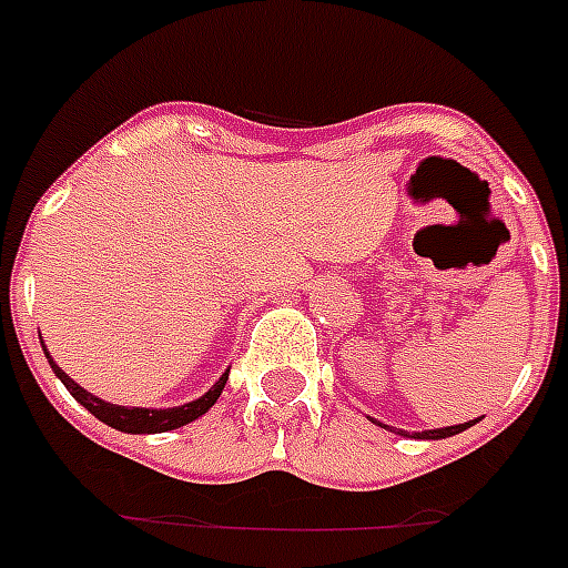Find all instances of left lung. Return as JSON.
Listing matches in <instances>:
<instances>
[{
    "instance_id": "1",
    "label": "left lung",
    "mask_w": 568,
    "mask_h": 568,
    "mask_svg": "<svg viewBox=\"0 0 568 568\" xmlns=\"http://www.w3.org/2000/svg\"><path fill=\"white\" fill-rule=\"evenodd\" d=\"M372 419V416H369ZM484 419V416H478V419H469V422H464V425H448V428H430V430H398V428H389V425H381V428H387V430H393V434H402V437H413V439H446V437H455V434H460V430H466V428H471V425H475V422H480ZM375 422V419H372Z\"/></svg>"
}]
</instances>
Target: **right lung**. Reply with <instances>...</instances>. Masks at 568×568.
Returning a JSON list of instances; mask_svg holds the SVG:
<instances>
[{
	"label": "right lung",
	"mask_w": 568,
	"mask_h": 568,
	"mask_svg": "<svg viewBox=\"0 0 568 568\" xmlns=\"http://www.w3.org/2000/svg\"><path fill=\"white\" fill-rule=\"evenodd\" d=\"M40 346H43V339H40ZM43 355H47L49 366L52 372L61 378V384L70 389V396L79 402L81 407H88L99 422L104 425H111V428L122 430V434H163V430H175L181 425H190V422H196L199 416H205L213 405H216V398L222 396V389H225V381H229V369L222 372V378L207 389L205 396L193 398L187 405L179 407H122V405H111V402H104V398L93 396L84 387H79L75 381L67 375V372L52 361L49 355V348L43 346Z\"/></svg>",
	"instance_id": "1"
}]
</instances>
